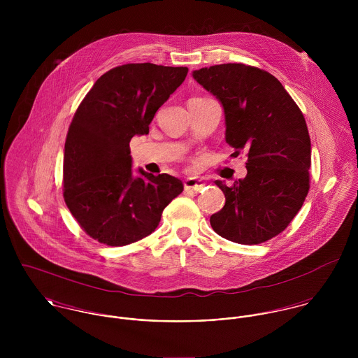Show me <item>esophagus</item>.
Returning a JSON list of instances; mask_svg holds the SVG:
<instances>
[{
  "label": "esophagus",
  "instance_id": "34e87169",
  "mask_svg": "<svg viewBox=\"0 0 358 358\" xmlns=\"http://www.w3.org/2000/svg\"><path fill=\"white\" fill-rule=\"evenodd\" d=\"M183 185H185V190L186 192H196V193L204 190L205 186L204 182L201 179H199V178H189V179L185 180Z\"/></svg>",
  "mask_w": 358,
  "mask_h": 358
}]
</instances>
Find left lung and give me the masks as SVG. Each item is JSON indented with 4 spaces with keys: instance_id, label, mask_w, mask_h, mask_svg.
<instances>
[{
    "instance_id": "obj_1",
    "label": "left lung",
    "mask_w": 358,
    "mask_h": 358,
    "mask_svg": "<svg viewBox=\"0 0 358 358\" xmlns=\"http://www.w3.org/2000/svg\"><path fill=\"white\" fill-rule=\"evenodd\" d=\"M193 78L223 107L226 142L248 155L247 176L224 180L226 204L209 219L223 238L254 245L280 234L296 216L308 192L311 145L306 121L282 84L243 63L193 71Z\"/></svg>"
}]
</instances>
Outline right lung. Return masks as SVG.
Instances as JSON below:
<instances>
[{
	"instance_id": "obj_1",
	"label": "right lung",
	"mask_w": 358,
	"mask_h": 358,
	"mask_svg": "<svg viewBox=\"0 0 358 358\" xmlns=\"http://www.w3.org/2000/svg\"><path fill=\"white\" fill-rule=\"evenodd\" d=\"M187 67L129 63L104 73L78 106L64 143L63 197L88 236L122 247L152 234L183 192L168 173L132 171L129 142L149 134L157 110L180 87Z\"/></svg>"
}]
</instances>
